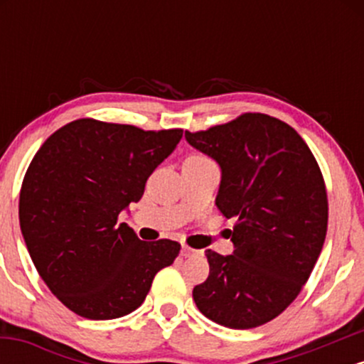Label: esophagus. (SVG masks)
<instances>
[{
    "mask_svg": "<svg viewBox=\"0 0 364 364\" xmlns=\"http://www.w3.org/2000/svg\"><path fill=\"white\" fill-rule=\"evenodd\" d=\"M196 252L195 250H191L190 246H186V245H183L181 246V257H185V258H190V257H193Z\"/></svg>",
    "mask_w": 364,
    "mask_h": 364,
    "instance_id": "esophagus-1",
    "label": "esophagus"
}]
</instances>
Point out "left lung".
<instances>
[{"label": "left lung", "instance_id": "1", "mask_svg": "<svg viewBox=\"0 0 364 364\" xmlns=\"http://www.w3.org/2000/svg\"><path fill=\"white\" fill-rule=\"evenodd\" d=\"M185 139L219 164L215 205L236 219L232 255L205 250L210 274L195 304L224 327H258L294 301L320 257L328 219L320 168L294 128L260 112Z\"/></svg>", "mask_w": 364, "mask_h": 364}]
</instances>
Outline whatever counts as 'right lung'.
Listing matches in <instances>:
<instances>
[{
  "instance_id": "right-lung-1",
  "label": "right lung",
  "mask_w": 364,
  "mask_h": 364,
  "mask_svg": "<svg viewBox=\"0 0 364 364\" xmlns=\"http://www.w3.org/2000/svg\"><path fill=\"white\" fill-rule=\"evenodd\" d=\"M183 129L144 132L77 119L32 159L20 191V229L37 272L60 301L89 320H112L144 303L179 243L139 240L118 215L176 149Z\"/></svg>"
}]
</instances>
